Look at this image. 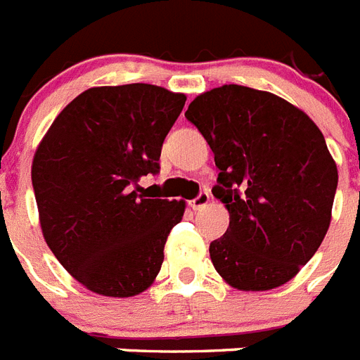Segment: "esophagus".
Instances as JSON below:
<instances>
[{
  "label": "esophagus",
  "instance_id": "obj_1",
  "mask_svg": "<svg viewBox=\"0 0 360 360\" xmlns=\"http://www.w3.org/2000/svg\"><path fill=\"white\" fill-rule=\"evenodd\" d=\"M208 204H210V193H200L197 198H193V200L189 202V206H191L193 210H202L206 208Z\"/></svg>",
  "mask_w": 360,
  "mask_h": 360
}]
</instances>
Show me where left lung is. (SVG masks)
<instances>
[{"mask_svg":"<svg viewBox=\"0 0 360 360\" xmlns=\"http://www.w3.org/2000/svg\"><path fill=\"white\" fill-rule=\"evenodd\" d=\"M186 119L214 152L212 193L230 214L210 243L215 271L241 292L292 281L326 238L338 184L320 128L294 103L243 85L198 94Z\"/></svg>","mask_w":360,"mask_h":360,"instance_id":"8db88e82","label":"left lung"}]
</instances>
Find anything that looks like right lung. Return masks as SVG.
<instances>
[{
	"label": "right lung",
	"instance_id": "add662e5",
	"mask_svg": "<svg viewBox=\"0 0 360 360\" xmlns=\"http://www.w3.org/2000/svg\"><path fill=\"white\" fill-rule=\"evenodd\" d=\"M186 94L130 83L91 87L51 122L31 165L39 221L61 266L87 290L131 297L162 269L186 202L139 195Z\"/></svg>",
	"mask_w": 360,
	"mask_h": 360
}]
</instances>
